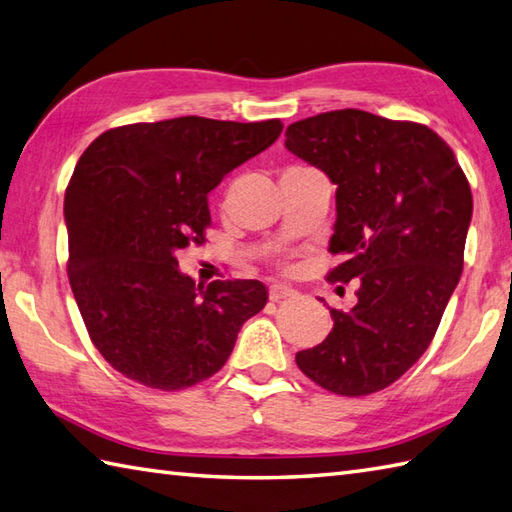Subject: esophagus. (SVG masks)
<instances>
[{
    "mask_svg": "<svg viewBox=\"0 0 512 512\" xmlns=\"http://www.w3.org/2000/svg\"><path fill=\"white\" fill-rule=\"evenodd\" d=\"M297 292L292 290V288H288V286H279V284H273L268 288V299L270 301H281V299H290V297H295Z\"/></svg>",
    "mask_w": 512,
    "mask_h": 512,
    "instance_id": "34e87169",
    "label": "esophagus"
}]
</instances>
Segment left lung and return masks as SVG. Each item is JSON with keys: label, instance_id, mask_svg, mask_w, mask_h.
I'll list each match as a JSON object with an SVG mask.
<instances>
[{"label": "left lung", "instance_id": "obj_1", "mask_svg": "<svg viewBox=\"0 0 512 512\" xmlns=\"http://www.w3.org/2000/svg\"><path fill=\"white\" fill-rule=\"evenodd\" d=\"M286 149L336 184L330 253L341 264L328 281H358L354 306L330 310L328 339L297 352V365L334 394H374L424 354L458 286L469 180L427 125L363 110L292 123Z\"/></svg>", "mask_w": 512, "mask_h": 512}]
</instances>
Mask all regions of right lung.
I'll return each instance as SVG.
<instances>
[{"label": "right lung", "instance_id": "add662e5", "mask_svg": "<svg viewBox=\"0 0 512 512\" xmlns=\"http://www.w3.org/2000/svg\"><path fill=\"white\" fill-rule=\"evenodd\" d=\"M262 123L180 116L110 129L65 189L68 279L96 350L140 385L176 391L220 372L266 306L262 281L195 284L176 253L204 244L209 195L279 138Z\"/></svg>", "mask_w": 512, "mask_h": 512}]
</instances>
